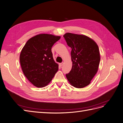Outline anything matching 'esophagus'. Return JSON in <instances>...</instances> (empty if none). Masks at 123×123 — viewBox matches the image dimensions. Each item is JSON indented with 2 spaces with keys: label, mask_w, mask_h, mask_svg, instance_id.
<instances>
[{
  "label": "esophagus",
  "mask_w": 123,
  "mask_h": 123,
  "mask_svg": "<svg viewBox=\"0 0 123 123\" xmlns=\"http://www.w3.org/2000/svg\"><path fill=\"white\" fill-rule=\"evenodd\" d=\"M63 62H62V63H60V66L61 67H62V66L63 65Z\"/></svg>",
  "instance_id": "34e87169"
}]
</instances>
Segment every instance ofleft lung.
Instances as JSON below:
<instances>
[{"instance_id":"8db88e82","label":"left lung","mask_w":123,"mask_h":123,"mask_svg":"<svg viewBox=\"0 0 123 123\" xmlns=\"http://www.w3.org/2000/svg\"><path fill=\"white\" fill-rule=\"evenodd\" d=\"M67 43L72 48V67L66 77L71 86L83 88L90 84L98 72L100 61L98 46L86 35L70 32L63 35Z\"/></svg>"}]
</instances>
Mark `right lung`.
Wrapping results in <instances>:
<instances>
[{"instance_id": "1", "label": "right lung", "mask_w": 123, "mask_h": 123, "mask_svg": "<svg viewBox=\"0 0 123 123\" xmlns=\"http://www.w3.org/2000/svg\"><path fill=\"white\" fill-rule=\"evenodd\" d=\"M61 36L41 33L29 39L20 54L21 69L25 77L37 87L47 86L58 70L51 48Z\"/></svg>"}]
</instances>
